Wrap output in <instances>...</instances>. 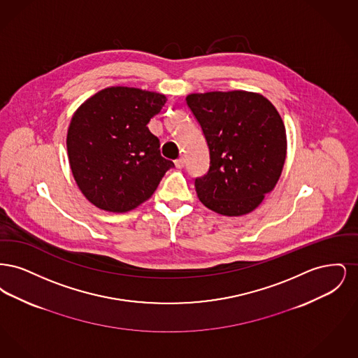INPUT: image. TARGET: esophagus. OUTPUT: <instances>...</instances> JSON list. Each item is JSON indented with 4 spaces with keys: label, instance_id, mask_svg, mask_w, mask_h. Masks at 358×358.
<instances>
[{
    "label": "esophagus",
    "instance_id": "34e87169",
    "mask_svg": "<svg viewBox=\"0 0 358 358\" xmlns=\"http://www.w3.org/2000/svg\"><path fill=\"white\" fill-rule=\"evenodd\" d=\"M185 162H187V161H185V158H184V157H180L178 159H176V161H174V165H176V168H177V169H182V168L185 166Z\"/></svg>",
    "mask_w": 358,
    "mask_h": 358
}]
</instances>
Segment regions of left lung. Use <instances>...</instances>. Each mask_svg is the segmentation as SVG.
Listing matches in <instances>:
<instances>
[{
    "mask_svg": "<svg viewBox=\"0 0 358 358\" xmlns=\"http://www.w3.org/2000/svg\"><path fill=\"white\" fill-rule=\"evenodd\" d=\"M187 103L210 155L209 171L194 181L197 197L222 216L252 212L286 161L287 136L278 110L263 95L243 90L190 94Z\"/></svg>",
    "mask_w": 358,
    "mask_h": 358,
    "instance_id": "8db88e82",
    "label": "left lung"
}]
</instances>
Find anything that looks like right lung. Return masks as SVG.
Segmentation results:
<instances>
[{
    "label": "right lung",
    "mask_w": 358,
    "mask_h": 358,
    "mask_svg": "<svg viewBox=\"0 0 358 358\" xmlns=\"http://www.w3.org/2000/svg\"><path fill=\"white\" fill-rule=\"evenodd\" d=\"M166 96L134 87H107L82 103L67 133L72 176L96 208L123 213L153 196L174 164L159 152L148 123Z\"/></svg>",
    "instance_id": "obj_1"
}]
</instances>
